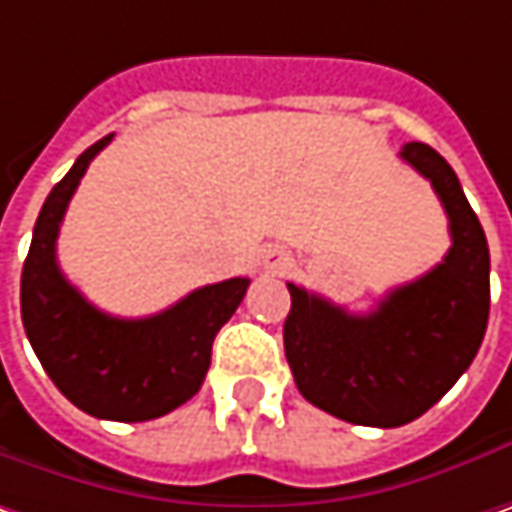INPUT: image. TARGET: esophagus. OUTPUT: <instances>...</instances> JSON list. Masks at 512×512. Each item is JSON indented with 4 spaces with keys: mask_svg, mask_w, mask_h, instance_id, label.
Masks as SVG:
<instances>
[{
    "mask_svg": "<svg viewBox=\"0 0 512 512\" xmlns=\"http://www.w3.org/2000/svg\"><path fill=\"white\" fill-rule=\"evenodd\" d=\"M263 263H266V269H272V272H280L286 263H289V255L286 252H280V249H269L266 255H263Z\"/></svg>",
    "mask_w": 512,
    "mask_h": 512,
    "instance_id": "1",
    "label": "esophagus"
}]
</instances>
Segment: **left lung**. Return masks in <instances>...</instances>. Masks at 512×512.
<instances>
[{
	"mask_svg": "<svg viewBox=\"0 0 512 512\" xmlns=\"http://www.w3.org/2000/svg\"><path fill=\"white\" fill-rule=\"evenodd\" d=\"M401 157L433 183L453 246L369 315L289 283L283 349L300 395L349 424L401 427L433 407L473 364L490 315V249L456 171L424 143Z\"/></svg>",
	"mask_w": 512,
	"mask_h": 512,
	"instance_id": "obj_1",
	"label": "left lung"
}]
</instances>
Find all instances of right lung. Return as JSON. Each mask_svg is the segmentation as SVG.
Instances as JSON below:
<instances>
[{
  "label": "right lung",
  "mask_w": 512,
  "mask_h": 512,
  "mask_svg": "<svg viewBox=\"0 0 512 512\" xmlns=\"http://www.w3.org/2000/svg\"><path fill=\"white\" fill-rule=\"evenodd\" d=\"M114 134L85 148L36 217L22 266V323L39 364L82 412L108 421H151L186 404L212 364L220 326L234 315L249 278L194 289L151 318H114L74 289L56 263L65 209L91 160Z\"/></svg>",
  "instance_id": "add662e5"
}]
</instances>
